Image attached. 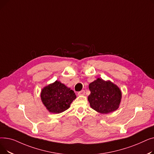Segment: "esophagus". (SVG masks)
Returning a JSON list of instances; mask_svg holds the SVG:
<instances>
[{
    "instance_id": "obj_1",
    "label": "esophagus",
    "mask_w": 154,
    "mask_h": 154,
    "mask_svg": "<svg viewBox=\"0 0 154 154\" xmlns=\"http://www.w3.org/2000/svg\"><path fill=\"white\" fill-rule=\"evenodd\" d=\"M85 91L84 90H82L81 91H80L79 92H78V95H85Z\"/></svg>"
}]
</instances>
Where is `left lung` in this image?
Here are the masks:
<instances>
[{
    "label": "left lung",
    "instance_id": "8db88e82",
    "mask_svg": "<svg viewBox=\"0 0 154 154\" xmlns=\"http://www.w3.org/2000/svg\"><path fill=\"white\" fill-rule=\"evenodd\" d=\"M91 94L88 100L92 109L100 114H107L117 110L122 99L119 87L110 80L97 78L88 86Z\"/></svg>",
    "mask_w": 154,
    "mask_h": 154
}]
</instances>
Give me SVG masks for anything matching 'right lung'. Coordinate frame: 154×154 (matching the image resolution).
I'll use <instances>...</instances> for the list:
<instances>
[{"mask_svg": "<svg viewBox=\"0 0 154 154\" xmlns=\"http://www.w3.org/2000/svg\"><path fill=\"white\" fill-rule=\"evenodd\" d=\"M76 97L70 88L58 80L45 86L40 93L44 106L52 114H60L67 110Z\"/></svg>", "mask_w": 154, "mask_h": 154, "instance_id": "right-lung-1", "label": "right lung"}]
</instances>
